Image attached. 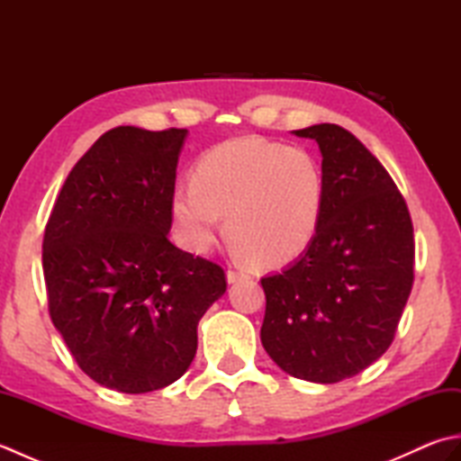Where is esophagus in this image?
<instances>
[{
    "mask_svg": "<svg viewBox=\"0 0 461 461\" xmlns=\"http://www.w3.org/2000/svg\"><path fill=\"white\" fill-rule=\"evenodd\" d=\"M225 277H228V283H238V281H241L243 277H248V276H246V273H243V271L228 269V273H225Z\"/></svg>",
    "mask_w": 461,
    "mask_h": 461,
    "instance_id": "esophagus-1",
    "label": "esophagus"
}]
</instances>
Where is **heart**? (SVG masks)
<instances>
[{
	"mask_svg": "<svg viewBox=\"0 0 461 461\" xmlns=\"http://www.w3.org/2000/svg\"><path fill=\"white\" fill-rule=\"evenodd\" d=\"M325 208V174L303 146L240 136L213 146L195 164L194 184L170 200L176 236L208 253L225 228L238 253L269 266L309 248Z\"/></svg>",
	"mask_w": 461,
	"mask_h": 461,
	"instance_id": "heart-1",
	"label": "heart"
}]
</instances>
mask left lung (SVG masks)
Returning a JSON list of instances; mask_svg holds the SVG:
<instances>
[{
	"instance_id": "8db88e82",
	"label": "left lung",
	"mask_w": 461,
	"mask_h": 461,
	"mask_svg": "<svg viewBox=\"0 0 461 461\" xmlns=\"http://www.w3.org/2000/svg\"><path fill=\"white\" fill-rule=\"evenodd\" d=\"M319 144L325 208L287 269L263 277V348L287 375L332 384L393 345L414 283V228L394 180L339 124L293 131Z\"/></svg>"
}]
</instances>
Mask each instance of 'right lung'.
<instances>
[{
	"label": "right lung",
	"instance_id": "obj_1",
	"mask_svg": "<svg viewBox=\"0 0 461 461\" xmlns=\"http://www.w3.org/2000/svg\"><path fill=\"white\" fill-rule=\"evenodd\" d=\"M188 131L116 126L67 176L43 236L49 315L86 376L124 394L178 380L198 322L225 293L220 266L168 240Z\"/></svg>",
	"mask_w": 461,
	"mask_h": 461
}]
</instances>
